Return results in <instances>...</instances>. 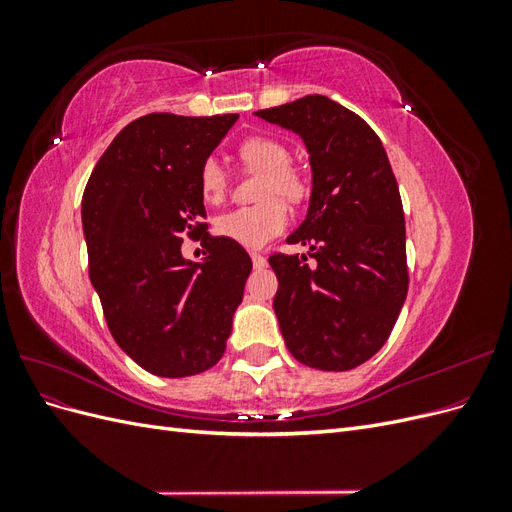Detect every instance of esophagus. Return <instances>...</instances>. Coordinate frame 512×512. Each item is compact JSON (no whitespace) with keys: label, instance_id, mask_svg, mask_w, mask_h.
I'll use <instances>...</instances> for the list:
<instances>
[{"label":"esophagus","instance_id":"34e87169","mask_svg":"<svg viewBox=\"0 0 512 512\" xmlns=\"http://www.w3.org/2000/svg\"><path fill=\"white\" fill-rule=\"evenodd\" d=\"M252 262H254V269H265L267 267V258L262 254L252 252Z\"/></svg>","mask_w":512,"mask_h":512}]
</instances>
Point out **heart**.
<instances>
[{
  "label": "heart",
  "mask_w": 512,
  "mask_h": 512,
  "mask_svg": "<svg viewBox=\"0 0 512 512\" xmlns=\"http://www.w3.org/2000/svg\"><path fill=\"white\" fill-rule=\"evenodd\" d=\"M239 160L252 170H260L262 181L258 205L232 209L215 220L218 235L235 241L243 247H262L288 226V203H301L307 194V181L297 168L290 166V151L284 143L269 136H250L237 149ZM200 194L211 205L224 200L228 190V175L220 160L207 158L198 175Z\"/></svg>",
  "instance_id": "b5f03b06"
}]
</instances>
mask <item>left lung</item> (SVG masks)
Returning a JSON list of instances; mask_svg holds the SVG:
<instances>
[{
  "label": "left lung",
  "instance_id": "left-lung-1",
  "mask_svg": "<svg viewBox=\"0 0 512 512\" xmlns=\"http://www.w3.org/2000/svg\"><path fill=\"white\" fill-rule=\"evenodd\" d=\"M303 138L312 164L305 222L286 239L307 256L273 254V309L294 359L348 371L389 339L408 294L406 222L378 134L327 96L258 111Z\"/></svg>",
  "mask_w": 512,
  "mask_h": 512
}]
</instances>
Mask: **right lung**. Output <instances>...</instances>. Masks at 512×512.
I'll list each match as a JSON object with an SVG mask.
<instances>
[{
    "mask_svg": "<svg viewBox=\"0 0 512 512\" xmlns=\"http://www.w3.org/2000/svg\"><path fill=\"white\" fill-rule=\"evenodd\" d=\"M237 119L138 117L87 181L81 218L89 280L115 342L149 374L194 376L226 350L252 258L207 232L198 175ZM200 229L206 258L185 261L180 235Z\"/></svg>",
    "mask_w": 512,
    "mask_h": 512,
    "instance_id": "right-lung-1",
    "label": "right lung"
}]
</instances>
